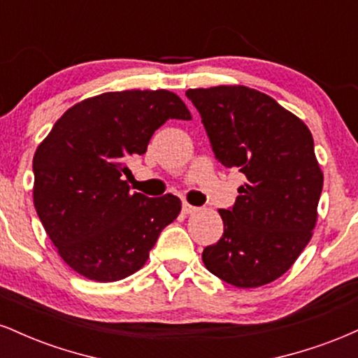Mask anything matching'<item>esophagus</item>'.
I'll list each match as a JSON object with an SVG mask.
<instances>
[{
    "instance_id": "34e87169",
    "label": "esophagus",
    "mask_w": 358,
    "mask_h": 358,
    "mask_svg": "<svg viewBox=\"0 0 358 358\" xmlns=\"http://www.w3.org/2000/svg\"><path fill=\"white\" fill-rule=\"evenodd\" d=\"M196 210V207H193V205H190V203H183L182 205V212L183 213H193Z\"/></svg>"
}]
</instances>
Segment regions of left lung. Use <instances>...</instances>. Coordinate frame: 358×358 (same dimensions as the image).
Here are the masks:
<instances>
[{"label":"left lung","instance_id":"8db88e82","mask_svg":"<svg viewBox=\"0 0 358 358\" xmlns=\"http://www.w3.org/2000/svg\"><path fill=\"white\" fill-rule=\"evenodd\" d=\"M215 158L245 176L224 234L203 249L205 268L237 287L274 281L311 239L323 173L305 122L273 97L244 85L188 89Z\"/></svg>","mask_w":358,"mask_h":358}]
</instances>
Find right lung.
<instances>
[{
	"instance_id": "right-lung-1",
	"label": "right lung",
	"mask_w": 358,
	"mask_h": 358,
	"mask_svg": "<svg viewBox=\"0 0 358 358\" xmlns=\"http://www.w3.org/2000/svg\"><path fill=\"white\" fill-rule=\"evenodd\" d=\"M168 119H192L173 92H106L65 110L36 148V213L60 257L84 278L113 282L136 273L182 210L178 196L150 199L122 180Z\"/></svg>"
}]
</instances>
